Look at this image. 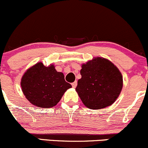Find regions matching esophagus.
<instances>
[{
    "label": "esophagus",
    "instance_id": "esophagus-1",
    "mask_svg": "<svg viewBox=\"0 0 148 148\" xmlns=\"http://www.w3.org/2000/svg\"><path fill=\"white\" fill-rule=\"evenodd\" d=\"M77 82H74L73 83H71V86H72V87L75 88L76 86H77Z\"/></svg>",
    "mask_w": 148,
    "mask_h": 148
}]
</instances>
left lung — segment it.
I'll use <instances>...</instances> for the list:
<instances>
[{"instance_id":"1","label":"left lung","mask_w":148,"mask_h":148,"mask_svg":"<svg viewBox=\"0 0 148 148\" xmlns=\"http://www.w3.org/2000/svg\"><path fill=\"white\" fill-rule=\"evenodd\" d=\"M82 78L76 91L83 104L91 110L110 106L120 95L123 85L122 74L108 59L97 57L82 65Z\"/></svg>"}]
</instances>
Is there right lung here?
I'll return each instance as SVG.
<instances>
[{
  "mask_svg": "<svg viewBox=\"0 0 148 148\" xmlns=\"http://www.w3.org/2000/svg\"><path fill=\"white\" fill-rule=\"evenodd\" d=\"M22 91L34 105L43 108L54 107L64 92L71 87L64 79L62 72H58L53 64L45 66L38 62L29 68L22 77Z\"/></svg>",
  "mask_w": 148,
  "mask_h": 148,
  "instance_id": "add662e5",
  "label": "right lung"
}]
</instances>
